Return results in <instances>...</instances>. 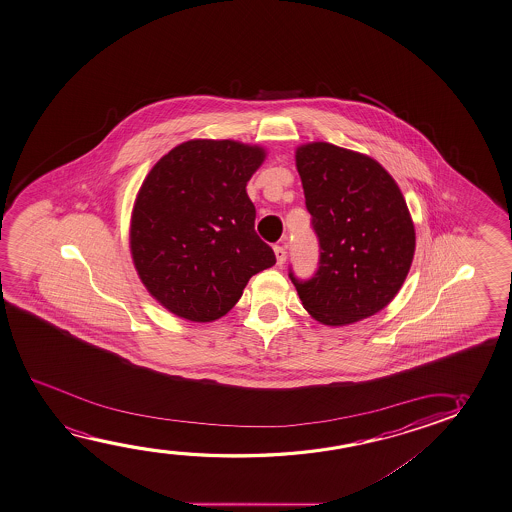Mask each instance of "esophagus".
<instances>
[{
    "instance_id": "esophagus-1",
    "label": "esophagus",
    "mask_w": 512,
    "mask_h": 512,
    "mask_svg": "<svg viewBox=\"0 0 512 512\" xmlns=\"http://www.w3.org/2000/svg\"><path fill=\"white\" fill-rule=\"evenodd\" d=\"M275 255L276 264H278V266H282V264H285V259H287V245H285V243H282V245H276Z\"/></svg>"
}]
</instances>
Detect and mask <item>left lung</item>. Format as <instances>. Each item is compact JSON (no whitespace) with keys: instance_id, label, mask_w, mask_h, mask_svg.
Instances as JSON below:
<instances>
[{"instance_id":"left-lung-1","label":"left lung","mask_w":512,"mask_h":512,"mask_svg":"<svg viewBox=\"0 0 512 512\" xmlns=\"http://www.w3.org/2000/svg\"><path fill=\"white\" fill-rule=\"evenodd\" d=\"M296 165L320 250L312 278L289 271L299 299L326 326L375 315L414 259V223L400 188L370 156L329 142L297 148Z\"/></svg>"}]
</instances>
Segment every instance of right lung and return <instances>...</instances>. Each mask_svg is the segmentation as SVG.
Segmentation results:
<instances>
[{"label": "right lung", "mask_w": 512, "mask_h": 512, "mask_svg": "<svg viewBox=\"0 0 512 512\" xmlns=\"http://www.w3.org/2000/svg\"><path fill=\"white\" fill-rule=\"evenodd\" d=\"M264 149L236 141H188L160 158L135 200L130 248L149 294L192 322L220 319L248 280L275 266L255 232L246 183Z\"/></svg>", "instance_id": "1"}]
</instances>
